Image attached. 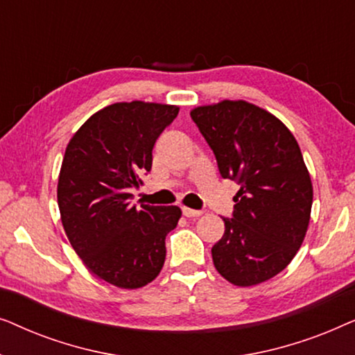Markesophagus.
<instances>
[{"label": "esophagus", "mask_w": 355, "mask_h": 355, "mask_svg": "<svg viewBox=\"0 0 355 355\" xmlns=\"http://www.w3.org/2000/svg\"><path fill=\"white\" fill-rule=\"evenodd\" d=\"M182 213H184V216H187V218H196V216L203 215L202 210H192V208H187V207H182Z\"/></svg>", "instance_id": "obj_1"}]
</instances>
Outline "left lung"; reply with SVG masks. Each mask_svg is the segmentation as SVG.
I'll return each mask as SVG.
<instances>
[{"label": "left lung", "instance_id": "1", "mask_svg": "<svg viewBox=\"0 0 355 355\" xmlns=\"http://www.w3.org/2000/svg\"><path fill=\"white\" fill-rule=\"evenodd\" d=\"M191 118L225 179L239 184L232 218L211 247L215 268L234 286H255L291 263L310 221L313 187L297 140L281 121L244 100L197 106Z\"/></svg>", "mask_w": 355, "mask_h": 355}]
</instances>
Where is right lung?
<instances>
[{"mask_svg": "<svg viewBox=\"0 0 355 355\" xmlns=\"http://www.w3.org/2000/svg\"><path fill=\"white\" fill-rule=\"evenodd\" d=\"M179 106L130 101L92 114L72 135L58 179V207L72 249L92 273L123 289L152 283L163 268L179 207L134 205L152 150Z\"/></svg>", "mask_w": 355, "mask_h": 355, "instance_id": "add662e5", "label": "right lung"}]
</instances>
